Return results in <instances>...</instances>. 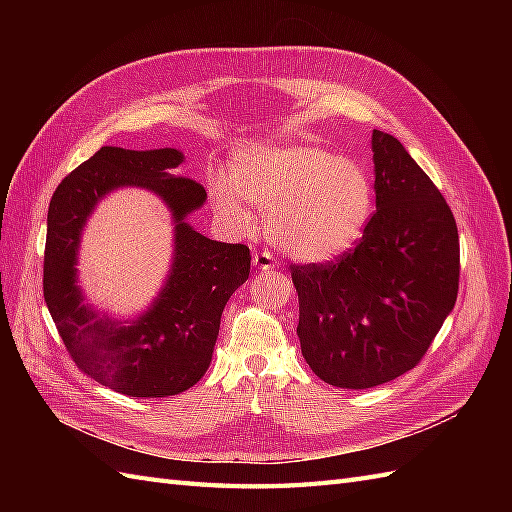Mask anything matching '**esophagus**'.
Listing matches in <instances>:
<instances>
[{"mask_svg": "<svg viewBox=\"0 0 512 512\" xmlns=\"http://www.w3.org/2000/svg\"><path fill=\"white\" fill-rule=\"evenodd\" d=\"M254 267L260 271H269L275 267V258L269 252H258L254 254Z\"/></svg>", "mask_w": 512, "mask_h": 512, "instance_id": "34e87169", "label": "esophagus"}]
</instances>
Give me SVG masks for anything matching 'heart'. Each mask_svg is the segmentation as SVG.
Masks as SVG:
<instances>
[{
	"label": "heart",
	"instance_id": "heart-1",
	"mask_svg": "<svg viewBox=\"0 0 512 512\" xmlns=\"http://www.w3.org/2000/svg\"><path fill=\"white\" fill-rule=\"evenodd\" d=\"M213 205L226 220L252 228L243 198L267 209L271 241L303 262L342 256L361 239L374 190L363 164L309 143H277L239 151L232 181L211 185Z\"/></svg>",
	"mask_w": 512,
	"mask_h": 512
}]
</instances>
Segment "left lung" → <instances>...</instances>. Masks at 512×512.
I'll return each instance as SVG.
<instances>
[{
	"label": "left lung",
	"mask_w": 512,
	"mask_h": 512,
	"mask_svg": "<svg viewBox=\"0 0 512 512\" xmlns=\"http://www.w3.org/2000/svg\"><path fill=\"white\" fill-rule=\"evenodd\" d=\"M376 211L354 250L292 265L301 352L339 389H371L423 359L459 290L451 207L395 136L371 134Z\"/></svg>",
	"instance_id": "1"
}]
</instances>
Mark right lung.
Segmentation results:
<instances>
[{"instance_id":"add662e5","label":"right lung","mask_w":512,"mask_h":512,"mask_svg":"<svg viewBox=\"0 0 512 512\" xmlns=\"http://www.w3.org/2000/svg\"><path fill=\"white\" fill-rule=\"evenodd\" d=\"M179 149L102 147L57 185L44 247V301L81 371L128 397L188 391L211 363L228 299L250 277V247L211 241L185 218L205 205L200 183L179 177ZM126 184L158 193L174 213L176 256L157 301L138 319L100 317L84 303L75 275L90 211Z\"/></svg>"}]
</instances>
